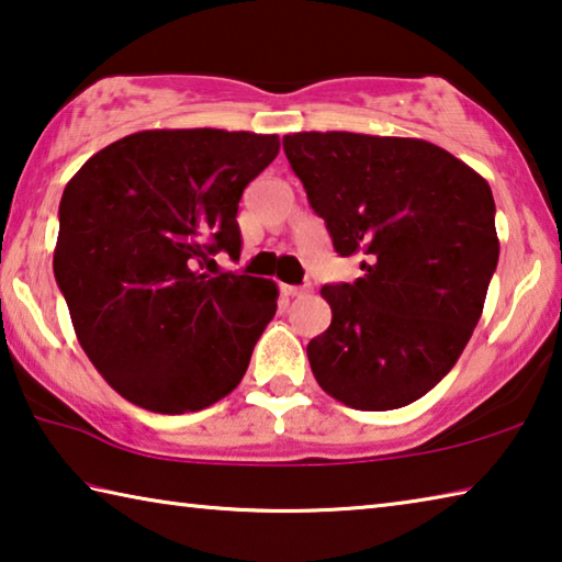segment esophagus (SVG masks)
I'll return each instance as SVG.
<instances>
[{
  "label": "esophagus",
  "mask_w": 562,
  "mask_h": 562,
  "mask_svg": "<svg viewBox=\"0 0 562 562\" xmlns=\"http://www.w3.org/2000/svg\"><path fill=\"white\" fill-rule=\"evenodd\" d=\"M282 292L288 294V297H300V294L307 292V288H297V284H282Z\"/></svg>",
  "instance_id": "34e87169"
}]
</instances>
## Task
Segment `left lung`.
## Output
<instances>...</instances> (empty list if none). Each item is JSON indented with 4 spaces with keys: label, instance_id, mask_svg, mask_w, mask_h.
Instances as JSON below:
<instances>
[{
    "label": "left lung",
    "instance_id": "8db88e82",
    "mask_svg": "<svg viewBox=\"0 0 562 562\" xmlns=\"http://www.w3.org/2000/svg\"><path fill=\"white\" fill-rule=\"evenodd\" d=\"M310 205L357 282L325 284L331 325L307 345L337 402L389 412L422 398L459 361L498 265L491 186L422 138L302 131L282 138Z\"/></svg>",
    "mask_w": 562,
    "mask_h": 562
}]
</instances>
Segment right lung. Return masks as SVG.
<instances>
[{
	"label": "right lung",
	"mask_w": 562,
	"mask_h": 562,
	"mask_svg": "<svg viewBox=\"0 0 562 562\" xmlns=\"http://www.w3.org/2000/svg\"><path fill=\"white\" fill-rule=\"evenodd\" d=\"M278 154L274 133L154 128L66 183L56 284L91 364L131 404L201 412L240 384L278 284L203 270L221 250L240 258L237 203Z\"/></svg>",
	"instance_id": "add662e5"
}]
</instances>
